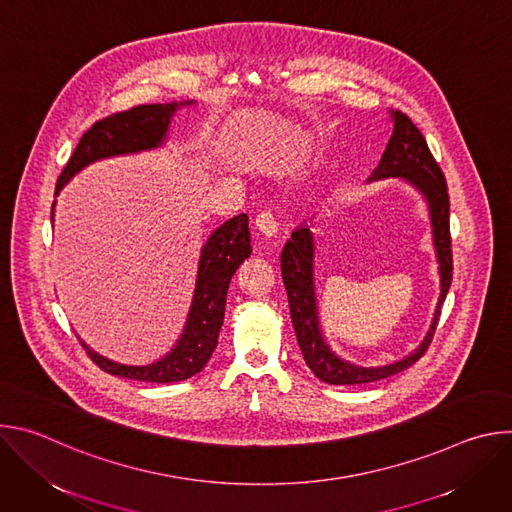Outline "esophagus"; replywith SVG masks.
<instances>
[{
    "label": "esophagus",
    "instance_id": "34e87169",
    "mask_svg": "<svg viewBox=\"0 0 512 512\" xmlns=\"http://www.w3.org/2000/svg\"><path fill=\"white\" fill-rule=\"evenodd\" d=\"M255 229L261 233V235H265V237H273L275 233H277V223H275V218H273V214L271 212H261V214H257V218H255Z\"/></svg>",
    "mask_w": 512,
    "mask_h": 512
}]
</instances>
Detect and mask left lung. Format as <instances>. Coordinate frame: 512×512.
Instances as JSON below:
<instances>
[{"mask_svg": "<svg viewBox=\"0 0 512 512\" xmlns=\"http://www.w3.org/2000/svg\"><path fill=\"white\" fill-rule=\"evenodd\" d=\"M393 119V135L387 143V150L373 172L371 180L383 178H403L411 186H415L429 206L431 227H433V245L440 263L442 277V296L437 302V310L431 322V328L425 340L419 344L415 352L405 356L403 360L385 364V367H358L348 360L336 356L326 344L318 306H316V285H314V237L308 225L291 233V239L285 243L281 251V277L289 300V314L294 322V330L298 336V344L302 348L304 360L310 371L328 385H362L375 383L397 375L409 369L429 348L431 338L435 334L437 322H440L442 304L448 296L452 285V237H450V196L448 184L440 164L431 156L427 141L421 131L413 125V121L401 113L391 111Z\"/></svg>", "mask_w": 512, "mask_h": 512, "instance_id": "left-lung-1", "label": "left lung"}]
</instances>
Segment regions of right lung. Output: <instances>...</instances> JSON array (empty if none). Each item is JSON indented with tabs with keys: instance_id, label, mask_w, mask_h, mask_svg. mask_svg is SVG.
Segmentation results:
<instances>
[{
	"instance_id": "right-lung-1",
	"label": "right lung",
	"mask_w": 512,
	"mask_h": 512,
	"mask_svg": "<svg viewBox=\"0 0 512 512\" xmlns=\"http://www.w3.org/2000/svg\"><path fill=\"white\" fill-rule=\"evenodd\" d=\"M182 105H192V101L137 105L97 121L89 131H85L75 154L70 156L58 176L56 194L72 176L97 160L158 148L166 139L172 115ZM247 221V214L233 216L204 243L188 322L172 352L162 356L158 362L133 367V364H119L101 356L81 340L91 360L99 364V369L121 379L145 383H176L200 373L218 342V332H221L225 320L231 277L251 255Z\"/></svg>"
}]
</instances>
